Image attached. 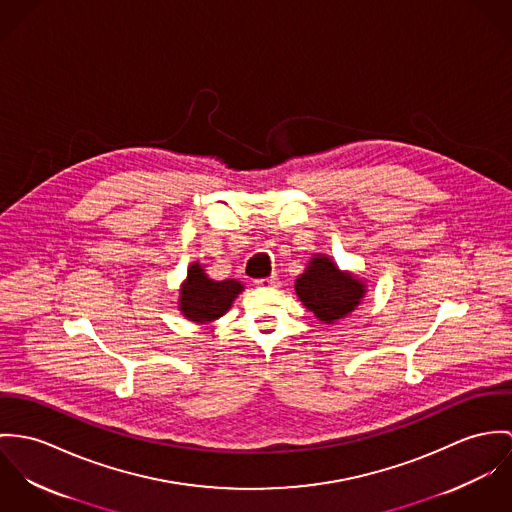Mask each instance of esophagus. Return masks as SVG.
Listing matches in <instances>:
<instances>
[{"instance_id": "34e87169", "label": "esophagus", "mask_w": 512, "mask_h": 512, "mask_svg": "<svg viewBox=\"0 0 512 512\" xmlns=\"http://www.w3.org/2000/svg\"><path fill=\"white\" fill-rule=\"evenodd\" d=\"M257 286H265V288H269V286H279V277L277 275H273V277H267V279H259V281H255Z\"/></svg>"}]
</instances>
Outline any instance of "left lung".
Instances as JSON below:
<instances>
[{
  "mask_svg": "<svg viewBox=\"0 0 512 512\" xmlns=\"http://www.w3.org/2000/svg\"><path fill=\"white\" fill-rule=\"evenodd\" d=\"M294 292L322 324H336L361 304L367 281L351 271H341L330 255L314 253L294 281Z\"/></svg>",
  "mask_w": 512,
  "mask_h": 512,
  "instance_id": "8db88e82",
  "label": "left lung"
}]
</instances>
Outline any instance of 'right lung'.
I'll return each instance as SVG.
<instances>
[{"mask_svg": "<svg viewBox=\"0 0 512 512\" xmlns=\"http://www.w3.org/2000/svg\"><path fill=\"white\" fill-rule=\"evenodd\" d=\"M243 288L245 286L235 279H212L204 263L194 261L178 288V310L188 322L210 324L228 312Z\"/></svg>", "mask_w": 512, "mask_h": 512, "instance_id": "right-lung-1", "label": "right lung"}]
</instances>
